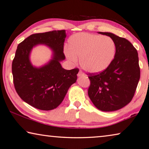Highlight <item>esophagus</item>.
I'll use <instances>...</instances> for the list:
<instances>
[{
  "label": "esophagus",
  "instance_id": "esophagus-1",
  "mask_svg": "<svg viewBox=\"0 0 149 149\" xmlns=\"http://www.w3.org/2000/svg\"><path fill=\"white\" fill-rule=\"evenodd\" d=\"M83 75H84V73L82 72L81 70H79V72H78V74H77V76H79V77H81V76H83Z\"/></svg>",
  "mask_w": 149,
  "mask_h": 149
}]
</instances>
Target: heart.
Returning a JSON list of instances; mask_svg holds the SVG:
<instances>
[{
    "instance_id": "heart-1",
    "label": "heart",
    "mask_w": 149,
    "mask_h": 149,
    "mask_svg": "<svg viewBox=\"0 0 149 149\" xmlns=\"http://www.w3.org/2000/svg\"><path fill=\"white\" fill-rule=\"evenodd\" d=\"M116 43L108 36L79 33L73 34L68 40L65 54L72 62L79 57V63L84 70L100 73L108 67L116 54Z\"/></svg>"
}]
</instances>
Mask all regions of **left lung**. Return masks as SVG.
Masks as SVG:
<instances>
[{"label": "left lung", "mask_w": 149, "mask_h": 149, "mask_svg": "<svg viewBox=\"0 0 149 149\" xmlns=\"http://www.w3.org/2000/svg\"><path fill=\"white\" fill-rule=\"evenodd\" d=\"M99 34L111 38L116 43V54L105 70L89 74L88 94L97 109L114 111L125 106L134 97L140 77L137 50L123 38L111 33Z\"/></svg>", "instance_id": "obj_1"}]
</instances>
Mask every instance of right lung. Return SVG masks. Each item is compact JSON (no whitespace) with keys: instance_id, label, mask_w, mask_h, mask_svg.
<instances>
[{"instance_id":"add662e5","label":"right lung","mask_w":149,"mask_h":149,"mask_svg":"<svg viewBox=\"0 0 149 149\" xmlns=\"http://www.w3.org/2000/svg\"><path fill=\"white\" fill-rule=\"evenodd\" d=\"M66 36L65 30L33 34L17 47L12 63L15 88L24 102L35 108L44 111L56 108L77 81L79 69L68 70L60 63L65 59L63 46ZM40 44L48 46L53 55L48 63L37 68L31 64L30 54Z\"/></svg>"}]
</instances>
